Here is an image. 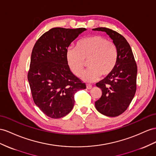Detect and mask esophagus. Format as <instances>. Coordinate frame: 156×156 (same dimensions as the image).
<instances>
[{
  "instance_id": "34e87169",
  "label": "esophagus",
  "mask_w": 156,
  "mask_h": 156,
  "mask_svg": "<svg viewBox=\"0 0 156 156\" xmlns=\"http://www.w3.org/2000/svg\"><path fill=\"white\" fill-rule=\"evenodd\" d=\"M91 87H92V86H91V84H87V85H86V88H87V89L90 90V89L91 88Z\"/></svg>"
}]
</instances>
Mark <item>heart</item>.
I'll return each instance as SVG.
<instances>
[{
  "label": "heart",
  "mask_w": 156,
  "mask_h": 156,
  "mask_svg": "<svg viewBox=\"0 0 156 156\" xmlns=\"http://www.w3.org/2000/svg\"><path fill=\"white\" fill-rule=\"evenodd\" d=\"M66 60L70 71L80 76L87 61L89 67L81 78L86 82L97 81L102 75L107 76L114 70L118 60V51L115 44L101 35H95L79 41L76 48L69 47Z\"/></svg>",
  "instance_id": "heart-1"
}]
</instances>
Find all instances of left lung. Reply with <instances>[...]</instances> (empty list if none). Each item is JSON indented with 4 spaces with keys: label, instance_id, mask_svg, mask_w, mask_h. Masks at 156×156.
Here are the masks:
<instances>
[{
    "label": "left lung",
    "instance_id": "1",
    "mask_svg": "<svg viewBox=\"0 0 156 156\" xmlns=\"http://www.w3.org/2000/svg\"><path fill=\"white\" fill-rule=\"evenodd\" d=\"M93 30L105 32L118 51L114 70L96 83L102 91V95L95 102L99 113L107 117H117L125 112L134 98L136 90V63L129 43L122 35L107 27H97Z\"/></svg>",
    "mask_w": 156,
    "mask_h": 156
}]
</instances>
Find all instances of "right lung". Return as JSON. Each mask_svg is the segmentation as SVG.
I'll return each mask as SVG.
<instances>
[{
    "label": "right lung",
    "mask_w": 156,
    "mask_h": 156,
    "mask_svg": "<svg viewBox=\"0 0 156 156\" xmlns=\"http://www.w3.org/2000/svg\"><path fill=\"white\" fill-rule=\"evenodd\" d=\"M86 30L54 27L43 34L33 48L27 79L35 104L51 118L69 114L74 94L86 87L70 71L66 60L68 47Z\"/></svg>",
    "instance_id": "1"
}]
</instances>
